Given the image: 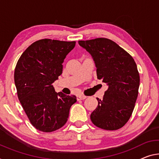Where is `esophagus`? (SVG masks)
I'll list each match as a JSON object with an SVG mask.
<instances>
[{
  "mask_svg": "<svg viewBox=\"0 0 159 159\" xmlns=\"http://www.w3.org/2000/svg\"><path fill=\"white\" fill-rule=\"evenodd\" d=\"M87 98L86 96L83 94H80L77 96V100H82V99H85Z\"/></svg>",
  "mask_w": 159,
  "mask_h": 159,
  "instance_id": "1",
  "label": "esophagus"
}]
</instances>
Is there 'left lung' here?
I'll list each match as a JSON object with an SVG mask.
<instances>
[{"mask_svg":"<svg viewBox=\"0 0 159 159\" xmlns=\"http://www.w3.org/2000/svg\"><path fill=\"white\" fill-rule=\"evenodd\" d=\"M91 55L97 76L108 89L103 99L97 98L98 106L90 115L97 127L116 130L125 125L131 116L138 97L140 77L133 57L107 38L78 42Z\"/></svg>","mask_w":159,"mask_h":159,"instance_id":"obj_1","label":"left lung"}]
</instances>
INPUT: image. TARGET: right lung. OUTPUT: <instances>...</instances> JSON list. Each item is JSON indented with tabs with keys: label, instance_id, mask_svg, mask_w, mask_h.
<instances>
[{
	"label": "right lung",
	"instance_id": "add662e5",
	"mask_svg": "<svg viewBox=\"0 0 159 159\" xmlns=\"http://www.w3.org/2000/svg\"><path fill=\"white\" fill-rule=\"evenodd\" d=\"M75 43L38 40L26 49L17 62L14 80L18 99L32 125L39 131L51 132L62 127L70 107L77 102L75 95L57 93L52 85L62 75V63Z\"/></svg>",
	"mask_w": 159,
	"mask_h": 159
}]
</instances>
